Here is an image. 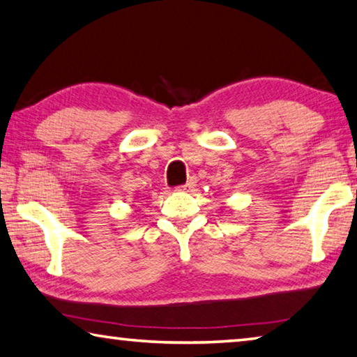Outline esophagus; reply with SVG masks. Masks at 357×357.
I'll return each instance as SVG.
<instances>
[{
    "instance_id": "34e87169",
    "label": "esophagus",
    "mask_w": 357,
    "mask_h": 357,
    "mask_svg": "<svg viewBox=\"0 0 357 357\" xmlns=\"http://www.w3.org/2000/svg\"><path fill=\"white\" fill-rule=\"evenodd\" d=\"M197 185V179L195 178H190L189 181H187V183L184 184V185H179L178 187V190H183V192H189V190H192L193 189V187H195Z\"/></svg>"
}]
</instances>
